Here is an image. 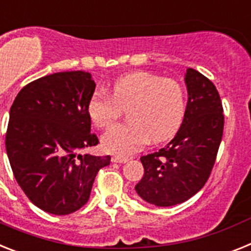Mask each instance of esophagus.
<instances>
[{"instance_id": "obj_1", "label": "esophagus", "mask_w": 251, "mask_h": 251, "mask_svg": "<svg viewBox=\"0 0 251 251\" xmlns=\"http://www.w3.org/2000/svg\"><path fill=\"white\" fill-rule=\"evenodd\" d=\"M112 162L113 163H126V162H128V158H127V156L113 155L112 156Z\"/></svg>"}]
</instances>
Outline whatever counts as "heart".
<instances>
[{
  "label": "heart",
  "mask_w": 251,
  "mask_h": 251,
  "mask_svg": "<svg viewBox=\"0 0 251 251\" xmlns=\"http://www.w3.org/2000/svg\"><path fill=\"white\" fill-rule=\"evenodd\" d=\"M186 107V92L178 80L136 72L119 78L111 96L103 89H96L87 112L96 127L106 128L124 110H128V123L113 126L102 136L106 151L127 156L149 140L160 143L173 136L182 125Z\"/></svg>",
  "instance_id": "b5f03b06"
}]
</instances>
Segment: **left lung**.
Instances as JSON below:
<instances>
[{"label":"left lung","mask_w":251,"mask_h":251,"mask_svg":"<svg viewBox=\"0 0 251 251\" xmlns=\"http://www.w3.org/2000/svg\"><path fill=\"white\" fill-rule=\"evenodd\" d=\"M184 79L188 102L177 135L167 147L140 158L144 177L135 189L155 206L182 203L204 186L224 134V108L215 84L192 68Z\"/></svg>","instance_id":"8db88e82"}]
</instances>
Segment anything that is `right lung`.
Instances as JSON below:
<instances>
[{"label":"right lung","mask_w":251,"mask_h":251,"mask_svg":"<svg viewBox=\"0 0 251 251\" xmlns=\"http://www.w3.org/2000/svg\"><path fill=\"white\" fill-rule=\"evenodd\" d=\"M96 83L83 71L60 72L26 84L10 110L6 151L19 186L45 212L69 215L88 201L111 156L80 155L99 144L87 104Z\"/></svg>","instance_id":"add662e5"}]
</instances>
